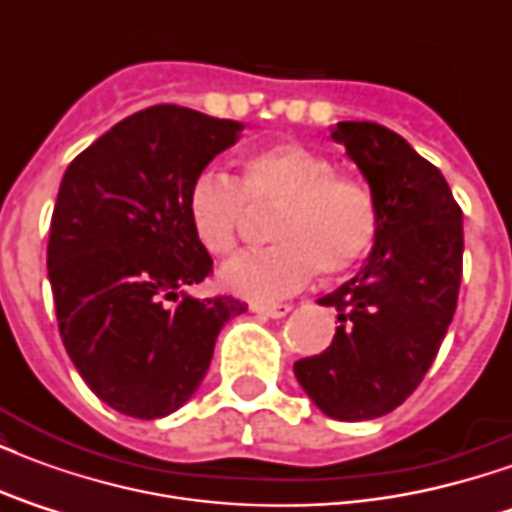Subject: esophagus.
I'll return each mask as SVG.
<instances>
[{
	"label": "esophagus",
	"instance_id": "1",
	"mask_svg": "<svg viewBox=\"0 0 512 512\" xmlns=\"http://www.w3.org/2000/svg\"><path fill=\"white\" fill-rule=\"evenodd\" d=\"M293 310L290 304H252V312H257V315H266V318H285L288 312Z\"/></svg>",
	"mask_w": 512,
	"mask_h": 512
}]
</instances>
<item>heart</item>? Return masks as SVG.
<instances>
[{"label": "heart", "instance_id": "b5f03b06", "mask_svg": "<svg viewBox=\"0 0 512 512\" xmlns=\"http://www.w3.org/2000/svg\"><path fill=\"white\" fill-rule=\"evenodd\" d=\"M310 147L271 145L244 158L238 183L216 169L191 180L186 216L197 244L213 257L233 255L249 205H277L268 219L274 244L235 257L219 271L224 290L244 299H277L304 288L321 268L359 266L378 235V208L365 183Z\"/></svg>", "mask_w": 512, "mask_h": 512}]
</instances>
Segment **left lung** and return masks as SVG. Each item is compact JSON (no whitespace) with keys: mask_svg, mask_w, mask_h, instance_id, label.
<instances>
[{"mask_svg":"<svg viewBox=\"0 0 512 512\" xmlns=\"http://www.w3.org/2000/svg\"><path fill=\"white\" fill-rule=\"evenodd\" d=\"M362 169L378 208L365 268L318 299L337 310V334L293 370L323 414L376 419L406 400L439 354L463 274V211L447 180L406 139L367 120L332 131Z\"/></svg>","mask_w":512,"mask_h":512,"instance_id":"left-lung-1","label":"left lung"}]
</instances>
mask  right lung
Listing matches in <instances>:
<instances>
[{"label":"right lung","instance_id":"1","mask_svg":"<svg viewBox=\"0 0 512 512\" xmlns=\"http://www.w3.org/2000/svg\"><path fill=\"white\" fill-rule=\"evenodd\" d=\"M241 128L186 106H147L65 169L46 257L60 337L84 384L120 414L178 411L224 323L246 310L233 296L186 293L213 271L186 194Z\"/></svg>","mask_w":512,"mask_h":512}]
</instances>
